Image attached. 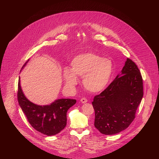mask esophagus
Wrapping results in <instances>:
<instances>
[{"instance_id":"1","label":"esophagus","mask_w":159,"mask_h":159,"mask_svg":"<svg viewBox=\"0 0 159 159\" xmlns=\"http://www.w3.org/2000/svg\"><path fill=\"white\" fill-rule=\"evenodd\" d=\"M80 101H81L82 103H85V102H87L88 101H87V99L85 98H82L81 99Z\"/></svg>"}]
</instances>
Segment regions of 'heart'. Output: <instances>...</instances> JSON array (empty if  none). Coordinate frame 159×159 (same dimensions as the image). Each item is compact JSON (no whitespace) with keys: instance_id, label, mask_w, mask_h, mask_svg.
I'll list each match as a JSON object with an SVG mask.
<instances>
[{"instance_id":"1","label":"heart","mask_w":159,"mask_h":159,"mask_svg":"<svg viewBox=\"0 0 159 159\" xmlns=\"http://www.w3.org/2000/svg\"><path fill=\"white\" fill-rule=\"evenodd\" d=\"M71 69L63 70V78L70 87L78 83V77H84L85 88L90 93H99L109 84L113 72V64L107 58L89 52L75 57L71 61Z\"/></svg>"}]
</instances>
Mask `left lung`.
<instances>
[{
	"label": "left lung",
	"mask_w": 159,
	"mask_h": 159,
	"mask_svg": "<svg viewBox=\"0 0 159 159\" xmlns=\"http://www.w3.org/2000/svg\"><path fill=\"white\" fill-rule=\"evenodd\" d=\"M143 96V79L136 63L127 58L121 76L94 98V126L102 134H114L127 128L135 118Z\"/></svg>",
	"instance_id": "obj_1"
}]
</instances>
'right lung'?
I'll use <instances>...</instances> for the list:
<instances>
[{"label":"right lung","mask_w":159,"mask_h":159,"mask_svg":"<svg viewBox=\"0 0 159 159\" xmlns=\"http://www.w3.org/2000/svg\"><path fill=\"white\" fill-rule=\"evenodd\" d=\"M17 100L31 126L47 136L55 135L65 128L66 125V112L76 103V100L74 99H60L47 106L33 104L22 93L19 78Z\"/></svg>","instance_id":"obj_1"}]
</instances>
